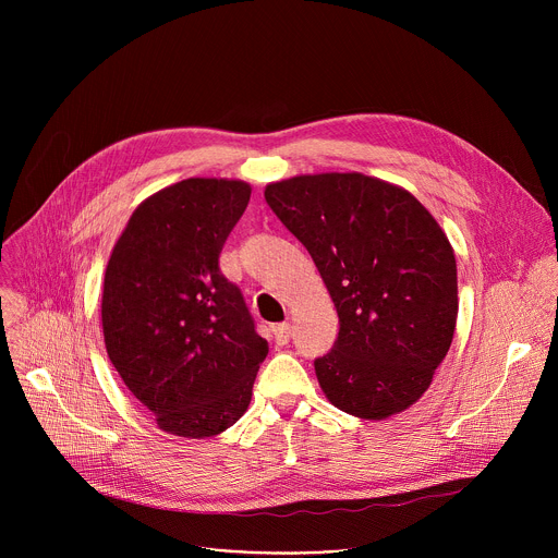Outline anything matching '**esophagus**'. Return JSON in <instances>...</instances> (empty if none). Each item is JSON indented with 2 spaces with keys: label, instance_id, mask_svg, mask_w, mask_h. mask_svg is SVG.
<instances>
[{
  "label": "esophagus",
  "instance_id": "esophagus-1",
  "mask_svg": "<svg viewBox=\"0 0 558 558\" xmlns=\"http://www.w3.org/2000/svg\"><path fill=\"white\" fill-rule=\"evenodd\" d=\"M271 331H274V340H276V344H278V347L289 344V340H291V325H289V323L276 325Z\"/></svg>",
  "mask_w": 558,
  "mask_h": 558
}]
</instances>
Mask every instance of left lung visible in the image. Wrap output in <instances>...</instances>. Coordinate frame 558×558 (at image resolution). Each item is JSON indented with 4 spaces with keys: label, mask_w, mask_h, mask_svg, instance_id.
Wrapping results in <instances>:
<instances>
[{
    "label": "left lung",
    "mask_w": 558,
    "mask_h": 558,
    "mask_svg": "<svg viewBox=\"0 0 558 558\" xmlns=\"http://www.w3.org/2000/svg\"><path fill=\"white\" fill-rule=\"evenodd\" d=\"M265 198L320 271L340 317L315 360L327 400L388 420L428 390L457 325V260L435 216L404 187L360 172L300 174Z\"/></svg>",
    "instance_id": "1"
}]
</instances>
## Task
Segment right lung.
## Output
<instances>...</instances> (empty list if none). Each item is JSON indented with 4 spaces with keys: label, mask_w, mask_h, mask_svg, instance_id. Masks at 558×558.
<instances>
[{
    "label": "right lung",
    "mask_w": 558,
    "mask_h": 558,
    "mask_svg": "<svg viewBox=\"0 0 558 558\" xmlns=\"http://www.w3.org/2000/svg\"><path fill=\"white\" fill-rule=\"evenodd\" d=\"M252 185L185 179L147 196L112 247L101 293L110 362L168 435L225 433L252 402L267 340L218 256Z\"/></svg>",
    "instance_id": "add662e5"
}]
</instances>
